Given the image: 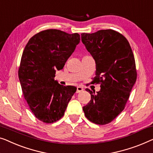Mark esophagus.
Returning <instances> with one entry per match:
<instances>
[{
	"instance_id": "34e87169",
	"label": "esophagus",
	"mask_w": 153,
	"mask_h": 153,
	"mask_svg": "<svg viewBox=\"0 0 153 153\" xmlns=\"http://www.w3.org/2000/svg\"><path fill=\"white\" fill-rule=\"evenodd\" d=\"M83 90V88L81 87V86H78V87L76 88V93H79L82 92Z\"/></svg>"
}]
</instances>
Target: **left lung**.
<instances>
[{
  "instance_id": "obj_1",
  "label": "left lung",
  "mask_w": 153,
  "mask_h": 153,
  "mask_svg": "<svg viewBox=\"0 0 153 153\" xmlns=\"http://www.w3.org/2000/svg\"><path fill=\"white\" fill-rule=\"evenodd\" d=\"M81 41L96 63L93 83H100L91 99L83 107L88 120L99 125L113 121L123 111L137 80L136 65L129 42L112 30L81 34Z\"/></svg>"
}]
</instances>
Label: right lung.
Here are the masks:
<instances>
[{
	"label": "right lung",
	"instance_id": "right-lung-1",
	"mask_svg": "<svg viewBox=\"0 0 153 153\" xmlns=\"http://www.w3.org/2000/svg\"><path fill=\"white\" fill-rule=\"evenodd\" d=\"M79 42L77 33L50 29L33 36L23 50L19 69L22 91L31 111L44 123L63 117L76 92V87L60 85L54 77Z\"/></svg>",
	"mask_w": 153,
	"mask_h": 153
}]
</instances>
